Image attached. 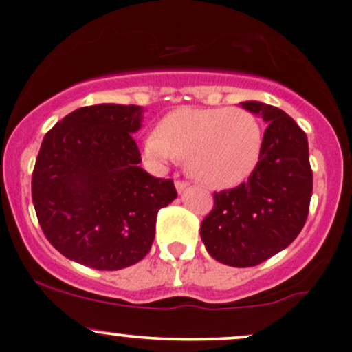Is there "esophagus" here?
Instances as JSON below:
<instances>
[{"label": "esophagus", "instance_id": "1", "mask_svg": "<svg viewBox=\"0 0 352 352\" xmlns=\"http://www.w3.org/2000/svg\"><path fill=\"white\" fill-rule=\"evenodd\" d=\"M187 186H188L187 182H182V180H175V188H177V192H179V194H182V192L187 188Z\"/></svg>", "mask_w": 352, "mask_h": 352}]
</instances>
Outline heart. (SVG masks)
I'll return each mask as SVG.
<instances>
[{
  "label": "heart",
  "mask_w": 352,
  "mask_h": 352,
  "mask_svg": "<svg viewBox=\"0 0 352 352\" xmlns=\"http://www.w3.org/2000/svg\"><path fill=\"white\" fill-rule=\"evenodd\" d=\"M263 150V128L254 114L239 108H179L164 118L160 131L143 140V158L165 170L177 158L187 172L210 188H231L256 168Z\"/></svg>",
  "instance_id": "heart-1"
}]
</instances>
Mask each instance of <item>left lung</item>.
I'll use <instances>...</instances> for the list:
<instances>
[{"mask_svg": "<svg viewBox=\"0 0 352 352\" xmlns=\"http://www.w3.org/2000/svg\"><path fill=\"white\" fill-rule=\"evenodd\" d=\"M241 106L263 118L260 162L248 182L216 192L201 238L219 263L246 268L285 250L302 231L312 197L309 142L282 109L260 101Z\"/></svg>", "mask_w": 352, "mask_h": 352, "instance_id": "8db88e82", "label": "left lung"}]
</instances>
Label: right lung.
Segmentation results:
<instances>
[{
	"instance_id": "add662e5",
	"label": "right lung",
	"mask_w": 352,
	"mask_h": 352,
	"mask_svg": "<svg viewBox=\"0 0 352 352\" xmlns=\"http://www.w3.org/2000/svg\"><path fill=\"white\" fill-rule=\"evenodd\" d=\"M142 121V106H86L43 138L32 175L33 206L45 238L69 260L111 272L150 251L158 210L177 190L172 180L140 166L133 133Z\"/></svg>"
}]
</instances>
